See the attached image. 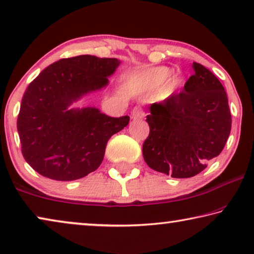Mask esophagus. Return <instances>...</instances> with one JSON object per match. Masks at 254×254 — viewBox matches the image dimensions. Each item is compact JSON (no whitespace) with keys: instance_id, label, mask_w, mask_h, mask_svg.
Listing matches in <instances>:
<instances>
[{"instance_id":"34e87169","label":"esophagus","mask_w":254,"mask_h":254,"mask_svg":"<svg viewBox=\"0 0 254 254\" xmlns=\"http://www.w3.org/2000/svg\"><path fill=\"white\" fill-rule=\"evenodd\" d=\"M144 117V111L140 109L139 107H135L131 111V119L137 120V119H142Z\"/></svg>"}]
</instances>
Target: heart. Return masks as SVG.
Returning a JSON list of instances; mask_svg holds the SVG:
<instances>
[{
  "label": "heart",
  "instance_id": "b5f03b06",
  "mask_svg": "<svg viewBox=\"0 0 254 254\" xmlns=\"http://www.w3.org/2000/svg\"><path fill=\"white\" fill-rule=\"evenodd\" d=\"M171 71L169 68L158 67L147 70L142 75L135 76L130 79L129 87L135 92L153 91L161 87L169 79Z\"/></svg>",
  "mask_w": 254,
  "mask_h": 254
}]
</instances>
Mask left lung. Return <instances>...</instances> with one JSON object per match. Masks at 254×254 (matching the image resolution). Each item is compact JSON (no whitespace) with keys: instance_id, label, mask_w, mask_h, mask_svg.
Instances as JSON below:
<instances>
[{"instance_id":"1","label":"left lung","mask_w":254,"mask_h":254,"mask_svg":"<svg viewBox=\"0 0 254 254\" xmlns=\"http://www.w3.org/2000/svg\"><path fill=\"white\" fill-rule=\"evenodd\" d=\"M194 73L183 91L153 103L146 122L150 134L143 157L151 169L174 178L204 170L225 147L232 128L228 99L219 79L193 62Z\"/></svg>"}]
</instances>
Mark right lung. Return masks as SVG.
Returning a JSON list of instances; mask_svg holds the SVG:
<instances>
[{"mask_svg": "<svg viewBox=\"0 0 254 254\" xmlns=\"http://www.w3.org/2000/svg\"><path fill=\"white\" fill-rule=\"evenodd\" d=\"M120 61L78 56L45 68L22 96L17 128L21 152L42 176L69 182L87 176L103 161L109 138L129 117L112 118L96 108L69 109L81 96L108 85Z\"/></svg>", "mask_w": 254, "mask_h": 254, "instance_id": "right-lung-1", "label": "right lung"}]
</instances>
